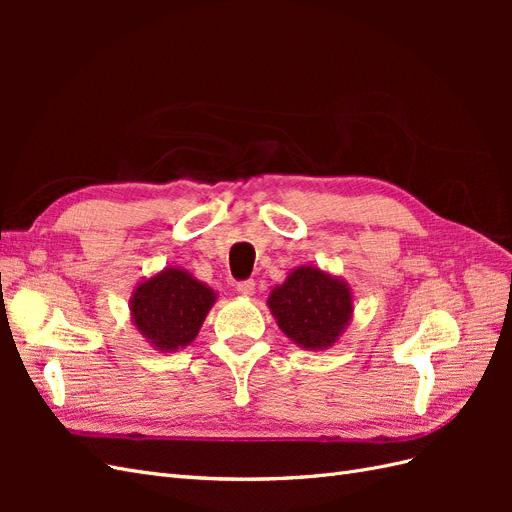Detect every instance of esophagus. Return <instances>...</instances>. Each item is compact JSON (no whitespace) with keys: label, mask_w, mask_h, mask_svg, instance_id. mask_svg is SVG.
Instances as JSON below:
<instances>
[{"label":"esophagus","mask_w":512,"mask_h":512,"mask_svg":"<svg viewBox=\"0 0 512 512\" xmlns=\"http://www.w3.org/2000/svg\"><path fill=\"white\" fill-rule=\"evenodd\" d=\"M237 290H239L241 297H252L254 290H256V282H254V280L239 282V284H237Z\"/></svg>","instance_id":"1"}]
</instances>
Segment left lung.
Masks as SVG:
<instances>
[{
	"label": "left lung",
	"mask_w": 512,
	"mask_h": 512,
	"mask_svg": "<svg viewBox=\"0 0 512 512\" xmlns=\"http://www.w3.org/2000/svg\"><path fill=\"white\" fill-rule=\"evenodd\" d=\"M267 305L290 342L305 350H327L350 327L354 294L342 277L301 265L271 288Z\"/></svg>",
	"instance_id": "obj_1"
}]
</instances>
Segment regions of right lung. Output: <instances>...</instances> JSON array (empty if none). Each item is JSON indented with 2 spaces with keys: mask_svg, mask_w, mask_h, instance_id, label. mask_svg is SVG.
Segmentation results:
<instances>
[{
  "mask_svg": "<svg viewBox=\"0 0 512 512\" xmlns=\"http://www.w3.org/2000/svg\"><path fill=\"white\" fill-rule=\"evenodd\" d=\"M218 292L181 267H164L138 282L130 297V320L145 342L160 352L190 346Z\"/></svg>",
  "mask_w": 512,
  "mask_h": 512,
  "instance_id": "1",
  "label": "right lung"
}]
</instances>
